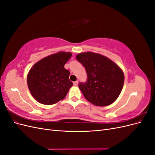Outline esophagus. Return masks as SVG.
I'll use <instances>...</instances> for the list:
<instances>
[{
	"label": "esophagus",
	"instance_id": "1",
	"mask_svg": "<svg viewBox=\"0 0 155 155\" xmlns=\"http://www.w3.org/2000/svg\"><path fill=\"white\" fill-rule=\"evenodd\" d=\"M73 83H74V86H77V85H78V81H74Z\"/></svg>",
	"mask_w": 155,
	"mask_h": 155
}]
</instances>
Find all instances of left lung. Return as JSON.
I'll return each mask as SVG.
<instances>
[{
  "label": "left lung",
  "instance_id": "1",
  "mask_svg": "<svg viewBox=\"0 0 155 155\" xmlns=\"http://www.w3.org/2000/svg\"><path fill=\"white\" fill-rule=\"evenodd\" d=\"M76 59L85 68L87 74V82L79 83L87 100L101 107L114 102L124 86L122 70L105 56L91 51L79 54Z\"/></svg>",
  "mask_w": 155,
  "mask_h": 155
}]
</instances>
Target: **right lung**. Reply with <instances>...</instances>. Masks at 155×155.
Segmentation results:
<instances>
[{
  "mask_svg": "<svg viewBox=\"0 0 155 155\" xmlns=\"http://www.w3.org/2000/svg\"><path fill=\"white\" fill-rule=\"evenodd\" d=\"M72 53L59 51L41 59L28 74V87L32 96L43 105L56 104L65 97L73 83L64 64Z\"/></svg>",
  "mask_w": 155,
  "mask_h": 155,
  "instance_id": "add662e5",
  "label": "right lung"
}]
</instances>
